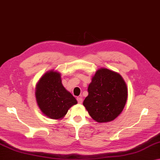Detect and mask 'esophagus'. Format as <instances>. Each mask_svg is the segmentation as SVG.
Here are the masks:
<instances>
[{
  "label": "esophagus",
  "instance_id": "esophagus-1",
  "mask_svg": "<svg viewBox=\"0 0 160 160\" xmlns=\"http://www.w3.org/2000/svg\"><path fill=\"white\" fill-rule=\"evenodd\" d=\"M77 102H78V104H82V102H83L82 97H77Z\"/></svg>",
  "mask_w": 160,
  "mask_h": 160
}]
</instances>
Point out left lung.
Returning <instances> with one entry per match:
<instances>
[{
    "label": "left lung",
    "mask_w": 160,
    "mask_h": 160,
    "mask_svg": "<svg viewBox=\"0 0 160 160\" xmlns=\"http://www.w3.org/2000/svg\"><path fill=\"white\" fill-rule=\"evenodd\" d=\"M88 92L83 105L92 119L99 123L111 122L119 116L128 95L122 76L106 68L97 71Z\"/></svg>",
    "instance_id": "left-lung-1"
}]
</instances>
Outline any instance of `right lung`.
<instances>
[{
    "label": "right lung",
    "mask_w": 160,
    "mask_h": 160,
    "mask_svg": "<svg viewBox=\"0 0 160 160\" xmlns=\"http://www.w3.org/2000/svg\"><path fill=\"white\" fill-rule=\"evenodd\" d=\"M36 99L44 115L53 119L65 116L77 101L61 83L60 73L51 70L46 72L36 84Z\"/></svg>",
    "instance_id": "obj_1"
}]
</instances>
